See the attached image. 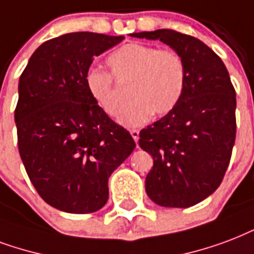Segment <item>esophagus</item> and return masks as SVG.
I'll return each instance as SVG.
<instances>
[{"label":"esophagus","instance_id":"obj_1","mask_svg":"<svg viewBox=\"0 0 254 254\" xmlns=\"http://www.w3.org/2000/svg\"><path fill=\"white\" fill-rule=\"evenodd\" d=\"M130 134H131V137H133V140L137 142V141H138V138H140V131L137 130V129H131Z\"/></svg>","mask_w":254,"mask_h":254}]
</instances>
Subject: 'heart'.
Segmentation results:
<instances>
[{"label":"heart","instance_id":"heart-1","mask_svg":"<svg viewBox=\"0 0 254 254\" xmlns=\"http://www.w3.org/2000/svg\"><path fill=\"white\" fill-rule=\"evenodd\" d=\"M112 74L117 81L130 85L133 101L120 114L124 127H142L153 114L165 116L179 105L187 86V65L183 56L172 49L130 42L108 57ZM85 86L106 114L117 116L123 100L113 77L96 67L85 73Z\"/></svg>","mask_w":254,"mask_h":254}]
</instances>
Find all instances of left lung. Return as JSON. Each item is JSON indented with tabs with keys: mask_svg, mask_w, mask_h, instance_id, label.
I'll return each mask as SVG.
<instances>
[{
	"mask_svg": "<svg viewBox=\"0 0 254 254\" xmlns=\"http://www.w3.org/2000/svg\"><path fill=\"white\" fill-rule=\"evenodd\" d=\"M131 37L160 40L183 56L187 86L170 113L140 131L138 145L152 154L145 180L160 206L189 208L221 184L236 140V92L222 60L198 38L158 29Z\"/></svg>",
	"mask_w": 254,
	"mask_h": 254,
	"instance_id": "8db88e82",
	"label": "left lung"
}]
</instances>
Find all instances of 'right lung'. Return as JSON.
Listing matches in <instances>:
<instances>
[{"mask_svg": "<svg viewBox=\"0 0 254 254\" xmlns=\"http://www.w3.org/2000/svg\"><path fill=\"white\" fill-rule=\"evenodd\" d=\"M124 38L90 32L56 37L37 48L19 77V156L38 194L58 210H100L109 198L110 174L135 148L85 86L93 57Z\"/></svg>", "mask_w": 254, "mask_h": 254, "instance_id": "right-lung-1", "label": "right lung"}]
</instances>
